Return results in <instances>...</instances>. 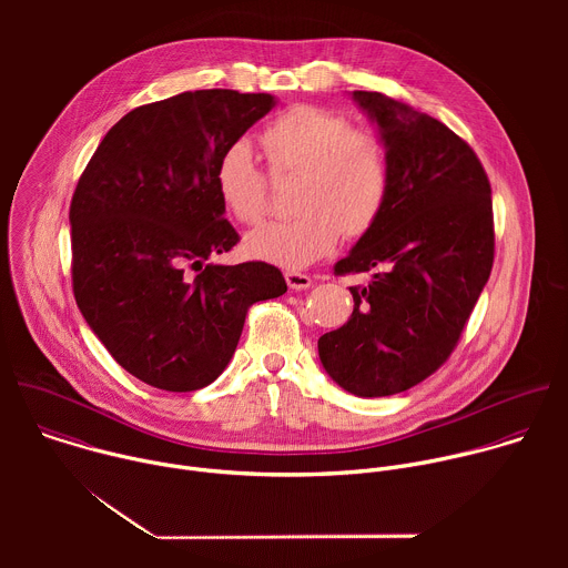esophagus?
Here are the masks:
<instances>
[{"mask_svg":"<svg viewBox=\"0 0 568 568\" xmlns=\"http://www.w3.org/2000/svg\"><path fill=\"white\" fill-rule=\"evenodd\" d=\"M285 281L290 290H307L312 285V278L301 272H285Z\"/></svg>","mask_w":568,"mask_h":568,"instance_id":"34e87169","label":"esophagus"}]
</instances>
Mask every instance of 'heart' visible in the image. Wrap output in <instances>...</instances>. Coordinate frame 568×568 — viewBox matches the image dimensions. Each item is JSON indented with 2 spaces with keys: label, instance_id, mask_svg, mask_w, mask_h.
<instances>
[{
  "label": "heart",
  "instance_id": "b5f03b06",
  "mask_svg": "<svg viewBox=\"0 0 568 568\" xmlns=\"http://www.w3.org/2000/svg\"><path fill=\"white\" fill-rule=\"evenodd\" d=\"M272 178H294L290 220L252 231V258L301 270L328 256L342 235H364L382 215L390 164L384 139L353 128L339 112L294 105L265 125L258 136ZM215 191L240 224H258L270 209V180L245 141L222 150L213 169Z\"/></svg>",
  "mask_w": 568,
  "mask_h": 568
}]
</instances>
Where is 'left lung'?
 <instances>
[{
    "label": "left lung",
    "mask_w": 568,
    "mask_h": 568,
    "mask_svg": "<svg viewBox=\"0 0 568 568\" xmlns=\"http://www.w3.org/2000/svg\"><path fill=\"white\" fill-rule=\"evenodd\" d=\"M388 150L390 189L377 222L335 265L373 272L355 307L318 339L328 375L359 397L402 393L456 348L493 272V189L476 152L438 119L379 92H353Z\"/></svg>",
    "instance_id": "left-lung-1"
}]
</instances>
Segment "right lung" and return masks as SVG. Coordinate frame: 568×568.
<instances>
[{
  "mask_svg": "<svg viewBox=\"0 0 568 568\" xmlns=\"http://www.w3.org/2000/svg\"><path fill=\"white\" fill-rule=\"evenodd\" d=\"M272 94L197 90L128 112L99 143L69 206L75 303L141 382L186 393L235 353L250 307L287 292L278 267L213 265L237 231L213 169L274 108Z\"/></svg>",
  "mask_w": 568,
  "mask_h": 568,
  "instance_id": "add662e5",
  "label": "right lung"
}]
</instances>
